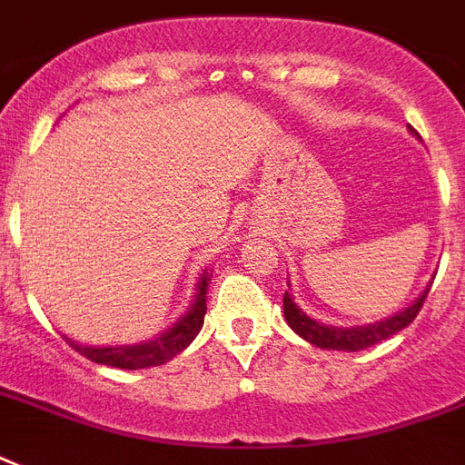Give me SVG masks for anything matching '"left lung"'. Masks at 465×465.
<instances>
[{
    "label": "left lung",
    "mask_w": 465,
    "mask_h": 465,
    "mask_svg": "<svg viewBox=\"0 0 465 465\" xmlns=\"http://www.w3.org/2000/svg\"><path fill=\"white\" fill-rule=\"evenodd\" d=\"M415 137L418 133L408 125ZM432 282L427 284L425 292L420 294L411 306H405L403 311H398L393 316L381 318L376 323L367 325H352V328H338V325H325L318 323L316 318L306 316L304 311L294 304V297L290 292H284V318L287 323L297 335L311 342V345L321 347V350H342V352H360V350H367V347L381 342V340H389L391 335H396L398 331H403L412 323V318L418 316V311L422 309V302L427 299V292H430Z\"/></svg>",
    "instance_id": "1"
}]
</instances>
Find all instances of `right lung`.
Here are the masks:
<instances>
[{
    "mask_svg": "<svg viewBox=\"0 0 465 465\" xmlns=\"http://www.w3.org/2000/svg\"><path fill=\"white\" fill-rule=\"evenodd\" d=\"M210 270H204L195 284V297L188 311L175 321L166 332L156 335L154 340L147 342H137V345H118V347H89L79 345L72 338H64L69 345L74 347L76 352L84 354L86 360L105 364V367L118 369H144V367H159L173 360L175 354L183 352L185 347L195 340L204 323V313H207V287H210Z\"/></svg>",
    "mask_w": 465,
    "mask_h": 465,
    "instance_id": "obj_1",
    "label": "right lung"
}]
</instances>
